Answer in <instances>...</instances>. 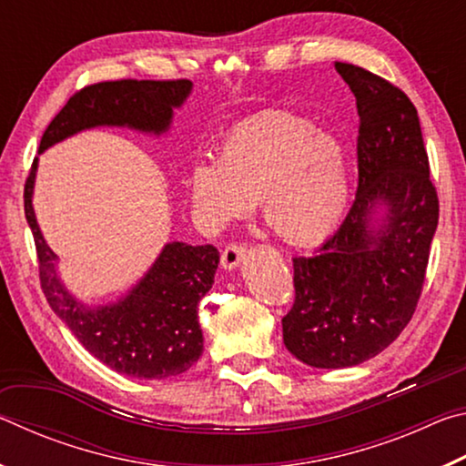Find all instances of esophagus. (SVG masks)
I'll list each match as a JSON object with an SVG mask.
<instances>
[{
	"mask_svg": "<svg viewBox=\"0 0 466 466\" xmlns=\"http://www.w3.org/2000/svg\"><path fill=\"white\" fill-rule=\"evenodd\" d=\"M244 257H247V248L240 247V244H230V247H226L222 252V267L226 271H234L238 269L240 263L244 261Z\"/></svg>",
	"mask_w": 466,
	"mask_h": 466,
	"instance_id": "1",
	"label": "esophagus"
}]
</instances>
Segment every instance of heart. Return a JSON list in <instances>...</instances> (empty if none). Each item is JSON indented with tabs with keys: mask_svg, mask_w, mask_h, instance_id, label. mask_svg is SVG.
<instances>
[{
	"mask_svg": "<svg viewBox=\"0 0 466 466\" xmlns=\"http://www.w3.org/2000/svg\"><path fill=\"white\" fill-rule=\"evenodd\" d=\"M187 191L209 230L247 216L258 201L267 230L306 247L325 240L341 222L350 167L335 136L294 113H267L228 133L216 160L193 164Z\"/></svg>",
	"mask_w": 466,
	"mask_h": 466,
	"instance_id": "b5f03b06",
	"label": "heart"
}]
</instances>
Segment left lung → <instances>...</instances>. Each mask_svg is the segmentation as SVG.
Masks as SVG:
<instances>
[{
    "mask_svg": "<svg viewBox=\"0 0 466 466\" xmlns=\"http://www.w3.org/2000/svg\"><path fill=\"white\" fill-rule=\"evenodd\" d=\"M360 115L356 201L312 257L294 258L296 302L283 343L312 368H350L386 350L411 320L438 228L420 116L405 92L335 61Z\"/></svg>",
    "mask_w": 466,
    "mask_h": 466,
    "instance_id": "obj_1",
    "label": "left lung"
}]
</instances>
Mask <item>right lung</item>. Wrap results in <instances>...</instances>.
Listing matches in <instances>:
<instances>
[{
  "instance_id": "1",
  "label": "right lung",
  "mask_w": 466,
  "mask_h": 466,
  "mask_svg": "<svg viewBox=\"0 0 466 466\" xmlns=\"http://www.w3.org/2000/svg\"><path fill=\"white\" fill-rule=\"evenodd\" d=\"M191 92L188 80H121L88 86L74 94L51 121L38 154L96 127L167 136L175 110L185 105ZM36 170L38 157L26 180L25 214L35 236L41 286L53 312L94 358L115 372L139 380H164L187 372L203 353L197 306L214 286L218 248L211 244L167 242L152 267L125 294L102 304H86L63 283L59 257L38 228L33 208Z\"/></svg>"
}]
</instances>
